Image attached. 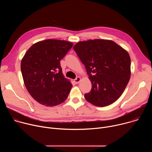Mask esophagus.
Listing matches in <instances>:
<instances>
[{"mask_svg": "<svg viewBox=\"0 0 152 152\" xmlns=\"http://www.w3.org/2000/svg\"><path fill=\"white\" fill-rule=\"evenodd\" d=\"M80 80V77H77L75 79H74V82H75V83L77 84V83H79Z\"/></svg>", "mask_w": 152, "mask_h": 152, "instance_id": "esophagus-1", "label": "esophagus"}]
</instances>
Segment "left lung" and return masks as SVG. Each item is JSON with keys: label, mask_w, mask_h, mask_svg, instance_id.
Instances as JSON below:
<instances>
[{"label": "left lung", "mask_w": 152, "mask_h": 152, "mask_svg": "<svg viewBox=\"0 0 152 152\" xmlns=\"http://www.w3.org/2000/svg\"><path fill=\"white\" fill-rule=\"evenodd\" d=\"M92 83L85 94L91 104L103 107L115 102L131 77V58L115 42L107 39L80 41L73 46Z\"/></svg>", "instance_id": "8db88e82"}]
</instances>
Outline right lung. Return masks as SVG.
<instances>
[{"label": "right lung", "instance_id": "obj_1", "mask_svg": "<svg viewBox=\"0 0 152 152\" xmlns=\"http://www.w3.org/2000/svg\"><path fill=\"white\" fill-rule=\"evenodd\" d=\"M73 43L48 39L36 42L21 62V71L26 88L39 103L46 106L66 100L72 87L64 77L60 60L73 47Z\"/></svg>", "mask_w": 152, "mask_h": 152}]
</instances>
